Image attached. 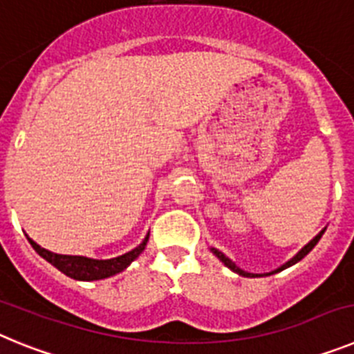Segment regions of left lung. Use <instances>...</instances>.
<instances>
[{"mask_svg": "<svg viewBox=\"0 0 354 354\" xmlns=\"http://www.w3.org/2000/svg\"><path fill=\"white\" fill-rule=\"evenodd\" d=\"M324 230H326V228H324ZM324 230H321V232H319V234H317V236H315V237H314V239H312V241H310V243H308V245H305V246H303V248H301V250H299V252H298V253H296V255H294V257H292V259H290V261H289V262H286V264H283V266H280V268H278V270L271 271V273H266V274H274V273H278V271H283V270H286V268H289V266H292V264H296V262H299V261H301V259H303V257H305L306 253L310 252V250H312V248H314V246H315V245H317V243H319V239H321V237H323ZM211 252H212V253H214L216 257L220 259V261H221V262H223V264H225V266H227L228 270H232V271H234V273L241 274V277H248V278L262 277V274L248 273V271H243V270H241V268H237V266H236V264H234V262H232V261H230V259H228V257H227V255H225V253H221V252H220V250H216V248H211Z\"/></svg>", "mask_w": 354, "mask_h": 354, "instance_id": "8db88e82", "label": "left lung"}]
</instances>
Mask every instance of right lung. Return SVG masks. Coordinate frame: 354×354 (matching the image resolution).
I'll return each instance as SVG.
<instances>
[{"instance_id":"1","label":"right lung","mask_w":354,"mask_h":354,"mask_svg":"<svg viewBox=\"0 0 354 354\" xmlns=\"http://www.w3.org/2000/svg\"><path fill=\"white\" fill-rule=\"evenodd\" d=\"M30 245L33 246L40 257L46 259L49 264H53L56 270H60L62 273L67 274V277L74 278V280H83V282H92V280H102V278H109L113 274L120 273L138 257L140 253L145 250L147 241H149V234L145 236V239L140 243L138 246L131 252L124 253L120 257L115 259H106V261H99V259H88L81 257V255H60V253H53L49 250L39 246L33 239H30Z\"/></svg>"}]
</instances>
